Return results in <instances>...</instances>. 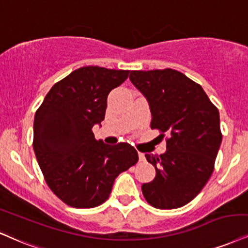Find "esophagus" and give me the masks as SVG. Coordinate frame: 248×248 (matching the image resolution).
I'll use <instances>...</instances> for the list:
<instances>
[{
	"label": "esophagus",
	"mask_w": 248,
	"mask_h": 248,
	"mask_svg": "<svg viewBox=\"0 0 248 248\" xmlns=\"http://www.w3.org/2000/svg\"><path fill=\"white\" fill-rule=\"evenodd\" d=\"M139 159H140V162H143V160H145L144 154H143V153H139Z\"/></svg>",
	"instance_id": "34e87169"
}]
</instances>
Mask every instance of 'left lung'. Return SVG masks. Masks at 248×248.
I'll use <instances>...</instances> for the list:
<instances>
[{"label": "left lung", "mask_w": 248, "mask_h": 248, "mask_svg": "<svg viewBox=\"0 0 248 248\" xmlns=\"http://www.w3.org/2000/svg\"><path fill=\"white\" fill-rule=\"evenodd\" d=\"M129 79L147 98L151 129L168 135L165 154L145 155L156 177L142 185L143 195L157 209L183 207L213 174L222 142L218 109L201 85L178 70H134Z\"/></svg>", "instance_id": "8db88e82"}]
</instances>
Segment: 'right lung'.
<instances>
[{
  "label": "right lung",
  "instance_id": "add662e5",
  "mask_svg": "<svg viewBox=\"0 0 248 248\" xmlns=\"http://www.w3.org/2000/svg\"><path fill=\"white\" fill-rule=\"evenodd\" d=\"M129 70L88 65L55 83L37 109L33 149L52 192L73 208H94L108 199L115 178L135 165L128 143L105 144L92 128L105 118L107 95Z\"/></svg>",
  "mask_w": 248,
  "mask_h": 248
}]
</instances>
